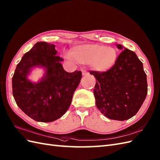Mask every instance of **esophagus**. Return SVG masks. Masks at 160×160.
<instances>
[{
	"instance_id": "34e87169",
	"label": "esophagus",
	"mask_w": 160,
	"mask_h": 160,
	"mask_svg": "<svg viewBox=\"0 0 160 160\" xmlns=\"http://www.w3.org/2000/svg\"><path fill=\"white\" fill-rule=\"evenodd\" d=\"M88 74H89V72L87 71H85V70H82V75H88Z\"/></svg>"
}]
</instances>
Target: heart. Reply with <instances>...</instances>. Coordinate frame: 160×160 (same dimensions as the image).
Here are the masks:
<instances>
[{"label": "heart", "instance_id": "b5f03b06", "mask_svg": "<svg viewBox=\"0 0 160 160\" xmlns=\"http://www.w3.org/2000/svg\"><path fill=\"white\" fill-rule=\"evenodd\" d=\"M71 56L81 64H89L92 68L105 72L111 68L117 60V52L113 48L99 44L77 46L71 51Z\"/></svg>", "mask_w": 160, "mask_h": 160}]
</instances>
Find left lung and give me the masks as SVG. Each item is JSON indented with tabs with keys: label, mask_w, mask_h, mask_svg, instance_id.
Instances as JSON below:
<instances>
[{
	"label": "left lung",
	"mask_w": 160,
	"mask_h": 160,
	"mask_svg": "<svg viewBox=\"0 0 160 160\" xmlns=\"http://www.w3.org/2000/svg\"><path fill=\"white\" fill-rule=\"evenodd\" d=\"M117 47L122 49V45ZM89 73L97 80L96 104L104 116L123 121L137 113L147 94V81L142 62L134 52L124 49L111 68Z\"/></svg>",
	"instance_id": "8db88e82"
}]
</instances>
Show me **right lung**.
Listing matches in <instances>:
<instances>
[{"label": "right lung", "mask_w": 160, "mask_h": 160, "mask_svg": "<svg viewBox=\"0 0 160 160\" xmlns=\"http://www.w3.org/2000/svg\"><path fill=\"white\" fill-rule=\"evenodd\" d=\"M55 45L38 42L23 56L12 78L14 99L22 111L37 122H52L60 118L71 105L81 71H65L56 56ZM45 67V77L33 84L27 79L34 66Z\"/></svg>", "instance_id": "obj_1"}]
</instances>
